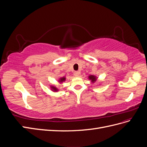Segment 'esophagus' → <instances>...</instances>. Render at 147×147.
<instances>
[{"mask_svg": "<svg viewBox=\"0 0 147 147\" xmlns=\"http://www.w3.org/2000/svg\"><path fill=\"white\" fill-rule=\"evenodd\" d=\"M74 75L75 77H78L80 75V72H78V71H76V72H75Z\"/></svg>", "mask_w": 147, "mask_h": 147, "instance_id": "1", "label": "esophagus"}]
</instances>
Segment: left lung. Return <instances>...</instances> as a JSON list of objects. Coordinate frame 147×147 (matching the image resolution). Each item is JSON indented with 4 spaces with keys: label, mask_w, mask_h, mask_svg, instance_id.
Masks as SVG:
<instances>
[{
    "label": "left lung",
    "mask_w": 147,
    "mask_h": 147,
    "mask_svg": "<svg viewBox=\"0 0 147 147\" xmlns=\"http://www.w3.org/2000/svg\"><path fill=\"white\" fill-rule=\"evenodd\" d=\"M89 79L91 80L92 82H94L96 80V78L94 75H90V76H89Z\"/></svg>",
    "instance_id": "left-lung-1"
}]
</instances>
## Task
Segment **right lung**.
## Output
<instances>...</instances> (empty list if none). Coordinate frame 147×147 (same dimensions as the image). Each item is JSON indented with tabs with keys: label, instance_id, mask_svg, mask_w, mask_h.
<instances>
[{
	"label": "right lung",
	"instance_id": "right-lung-1",
	"mask_svg": "<svg viewBox=\"0 0 147 147\" xmlns=\"http://www.w3.org/2000/svg\"><path fill=\"white\" fill-rule=\"evenodd\" d=\"M65 77H63V78H61V79H60V80H59V82H64V81H65ZM52 88H53V90H55V91H56L57 90V89L55 88V87H51Z\"/></svg>",
	"mask_w": 147,
	"mask_h": 147
}]
</instances>
